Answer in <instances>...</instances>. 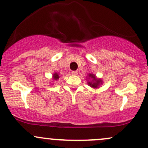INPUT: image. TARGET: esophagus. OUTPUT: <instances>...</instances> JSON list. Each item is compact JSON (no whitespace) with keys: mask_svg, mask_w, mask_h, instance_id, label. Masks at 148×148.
I'll list each match as a JSON object with an SVG mask.
<instances>
[{"mask_svg":"<svg viewBox=\"0 0 148 148\" xmlns=\"http://www.w3.org/2000/svg\"><path fill=\"white\" fill-rule=\"evenodd\" d=\"M72 74L73 75H77L78 74V71H72Z\"/></svg>","mask_w":148,"mask_h":148,"instance_id":"esophagus-1","label":"esophagus"}]
</instances>
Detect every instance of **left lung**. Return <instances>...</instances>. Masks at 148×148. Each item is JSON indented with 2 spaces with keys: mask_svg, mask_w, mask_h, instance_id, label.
I'll return each mask as SVG.
<instances>
[{
  "mask_svg": "<svg viewBox=\"0 0 148 148\" xmlns=\"http://www.w3.org/2000/svg\"><path fill=\"white\" fill-rule=\"evenodd\" d=\"M87 81L88 86L93 88H98L103 84L102 79H98L93 74H88L87 76Z\"/></svg>",
  "mask_w": 148,
  "mask_h": 148,
  "instance_id": "8db88e82",
  "label": "left lung"
}]
</instances>
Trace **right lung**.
<instances>
[{
    "label": "right lung",
    "instance_id": "1",
    "mask_svg": "<svg viewBox=\"0 0 148 148\" xmlns=\"http://www.w3.org/2000/svg\"><path fill=\"white\" fill-rule=\"evenodd\" d=\"M59 78H60V76H59V74H58L57 72H55L53 74V77H52L53 80H54V81H57L58 79H59Z\"/></svg>",
    "mask_w": 148,
    "mask_h": 148
}]
</instances>
